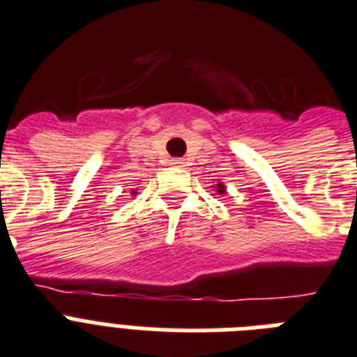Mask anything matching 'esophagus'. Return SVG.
Wrapping results in <instances>:
<instances>
[{
  "label": "esophagus",
  "mask_w": 357,
  "mask_h": 357,
  "mask_svg": "<svg viewBox=\"0 0 357 357\" xmlns=\"http://www.w3.org/2000/svg\"><path fill=\"white\" fill-rule=\"evenodd\" d=\"M170 165H174V167H179V169H181V167H185V159H172V163Z\"/></svg>",
  "instance_id": "1"
}]
</instances>
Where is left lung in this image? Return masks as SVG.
<instances>
[{
  "instance_id": "1",
  "label": "left lung",
  "mask_w": 357,
  "mask_h": 357,
  "mask_svg": "<svg viewBox=\"0 0 357 357\" xmlns=\"http://www.w3.org/2000/svg\"><path fill=\"white\" fill-rule=\"evenodd\" d=\"M214 190H216V192H218V194H225V185L222 183V181H220V183H216Z\"/></svg>"
}]
</instances>
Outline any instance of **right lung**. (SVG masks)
Returning <instances> with one entry per match:
<instances>
[{
    "mask_svg": "<svg viewBox=\"0 0 357 357\" xmlns=\"http://www.w3.org/2000/svg\"><path fill=\"white\" fill-rule=\"evenodd\" d=\"M132 194H137V192H135V190H133V192Z\"/></svg>",
    "mask_w": 357,
    "mask_h": 357,
    "instance_id": "obj_1",
    "label": "right lung"
}]
</instances>
